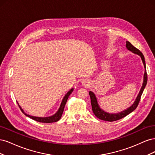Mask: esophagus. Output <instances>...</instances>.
Returning a JSON list of instances; mask_svg holds the SVG:
<instances>
[{"instance_id":"obj_1","label":"esophagus","mask_w":155,"mask_h":155,"mask_svg":"<svg viewBox=\"0 0 155 155\" xmlns=\"http://www.w3.org/2000/svg\"><path fill=\"white\" fill-rule=\"evenodd\" d=\"M82 83H83V85H87V82L85 81H83Z\"/></svg>"}]
</instances>
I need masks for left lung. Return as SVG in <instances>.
Wrapping results in <instances>:
<instances>
[{"label":"left lung","instance_id":"obj_1","mask_svg":"<svg viewBox=\"0 0 155 155\" xmlns=\"http://www.w3.org/2000/svg\"><path fill=\"white\" fill-rule=\"evenodd\" d=\"M126 47L129 50L132 51V52L139 55L142 58V62L143 63L144 68H145L143 81L142 88H141V89H140V91L138 94L137 99H136V100L134 101V104L130 107H129L127 109H126L122 112H119V113H116V114L108 113V112H105L104 110H103L101 109H100V107H99V105H98V104H97V99H96V97L95 94L91 91L89 92V95H90L91 100V105H92V111L94 112V114H95V116L97 117V118L100 119V120H104V121H116V120H118L123 118L127 115L130 114V112H132L133 110H134L136 109H137V107H138V105L140 102V98H141V96L142 94L143 91L144 90L145 86H146V85H147V72H146V69H145V68L146 67H145V58H144V56H143V54L138 49L135 48L132 44L129 43V41L126 42Z\"/></svg>","mask_w":155,"mask_h":155}]
</instances>
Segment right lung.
I'll use <instances>...</instances> for the list:
<instances>
[{
  "instance_id": "1",
  "label": "right lung",
  "mask_w": 155,
  "mask_h": 155,
  "mask_svg": "<svg viewBox=\"0 0 155 155\" xmlns=\"http://www.w3.org/2000/svg\"><path fill=\"white\" fill-rule=\"evenodd\" d=\"M73 91H74V88H72L71 90H70L67 93V94L65 95L64 97H63V101L61 102V104L60 107H59V110H58V112H56L55 114L51 116H49V117H45V118H42V117H36V116H30L29 114H27L24 112V110H23V109L21 107V106L18 105V103H17V104L18 105V107H19V108L21 109V111L23 112V113L25 114V115H26L28 117H29V118H31L32 120H34L37 121H39V122H41V123H53V122H56V121H59L61 119V118L62 114H63V110H64V108L65 104H66L67 101L68 100L69 96L71 94L72 92H73Z\"/></svg>"
}]
</instances>
